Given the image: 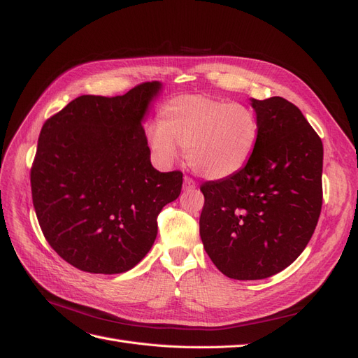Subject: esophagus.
<instances>
[{"label": "esophagus", "mask_w": 358, "mask_h": 358, "mask_svg": "<svg viewBox=\"0 0 358 358\" xmlns=\"http://www.w3.org/2000/svg\"><path fill=\"white\" fill-rule=\"evenodd\" d=\"M197 183L194 182L192 179H189L188 176L183 178V191H189V189H196Z\"/></svg>", "instance_id": "esophagus-1"}]
</instances>
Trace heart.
I'll return each instance as SVG.
<instances>
[{"instance_id":"heart-1","label":"heart","mask_w":358,"mask_h":358,"mask_svg":"<svg viewBox=\"0 0 358 358\" xmlns=\"http://www.w3.org/2000/svg\"><path fill=\"white\" fill-rule=\"evenodd\" d=\"M259 133L252 107L206 95H179L162 106L159 124L146 128V138L162 164H173L183 148L199 176L222 180L249 164Z\"/></svg>"}]
</instances>
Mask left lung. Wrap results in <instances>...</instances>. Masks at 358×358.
Wrapping results in <instances>:
<instances>
[{"label":"left lung","mask_w":358,"mask_h":358,"mask_svg":"<svg viewBox=\"0 0 358 358\" xmlns=\"http://www.w3.org/2000/svg\"><path fill=\"white\" fill-rule=\"evenodd\" d=\"M262 133L236 176L201 185L200 236L220 272L257 280L303 252L322 204V142L299 107L282 96L251 99Z\"/></svg>","instance_id":"8db88e82"}]
</instances>
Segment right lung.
Here are the masks:
<instances>
[{
    "label": "right lung",
    "mask_w": 358,
    "mask_h": 358,
    "mask_svg": "<svg viewBox=\"0 0 358 358\" xmlns=\"http://www.w3.org/2000/svg\"><path fill=\"white\" fill-rule=\"evenodd\" d=\"M161 82L124 95H80L45 122L31 169L32 203L49 245L83 272H128L150 251L157 215L182 173L150 164L143 121Z\"/></svg>",
    "instance_id": "1"
}]
</instances>
